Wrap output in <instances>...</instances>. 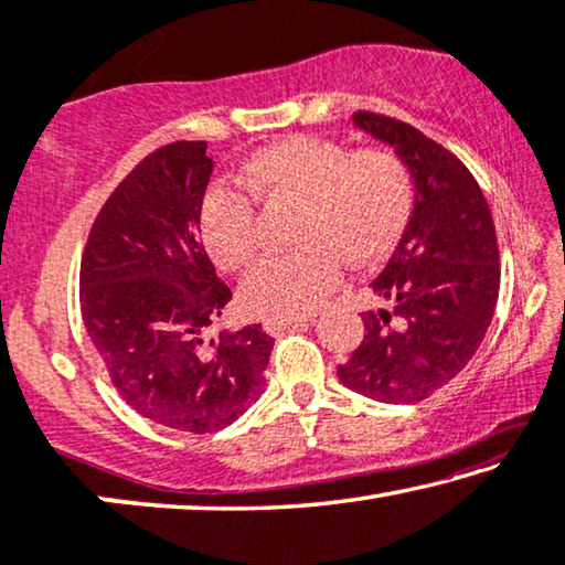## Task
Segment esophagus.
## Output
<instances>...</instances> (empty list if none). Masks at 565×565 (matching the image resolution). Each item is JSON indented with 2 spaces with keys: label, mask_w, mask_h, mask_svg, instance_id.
Wrapping results in <instances>:
<instances>
[{
  "label": "esophagus",
  "mask_w": 565,
  "mask_h": 565,
  "mask_svg": "<svg viewBox=\"0 0 565 565\" xmlns=\"http://www.w3.org/2000/svg\"><path fill=\"white\" fill-rule=\"evenodd\" d=\"M309 319H311V317H307V315H299V317H281V319H266L264 330H266L268 334H279V332L286 330V327L305 324V322H309Z\"/></svg>",
  "instance_id": "obj_1"
}]
</instances>
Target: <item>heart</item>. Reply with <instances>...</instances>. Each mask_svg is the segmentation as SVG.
<instances>
[{
  "label": "heart",
  "mask_w": 565,
  "mask_h": 565,
  "mask_svg": "<svg viewBox=\"0 0 565 565\" xmlns=\"http://www.w3.org/2000/svg\"><path fill=\"white\" fill-rule=\"evenodd\" d=\"M241 184L264 205L299 207L294 241L301 248L264 260L241 286L243 307L268 319L315 309L340 281L342 258L367 266L388 256L416 195L411 167L393 147L350 151L317 137L258 149L243 167ZM249 199L213 188L202 200V243L225 271H246L260 254V221Z\"/></svg>",
  "instance_id": "obj_1"
}]
</instances>
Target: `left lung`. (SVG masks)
<instances>
[{"instance_id": "1", "label": "left lung", "mask_w": 565, "mask_h": 565, "mask_svg": "<svg viewBox=\"0 0 565 565\" xmlns=\"http://www.w3.org/2000/svg\"><path fill=\"white\" fill-rule=\"evenodd\" d=\"M352 121L406 159L416 184L408 228L370 289L365 337L337 367L350 391L416 403L457 377L484 340L500 294V248L490 205L465 162L439 141L385 114Z\"/></svg>"}]
</instances>
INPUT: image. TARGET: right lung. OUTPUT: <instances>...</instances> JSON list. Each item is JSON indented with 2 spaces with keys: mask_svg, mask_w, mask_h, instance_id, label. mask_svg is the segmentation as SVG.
Returning a JSON list of instances; mask_svg holds the SVG:
<instances>
[{
  "mask_svg": "<svg viewBox=\"0 0 565 565\" xmlns=\"http://www.w3.org/2000/svg\"><path fill=\"white\" fill-rule=\"evenodd\" d=\"M205 141H172L124 177L90 225L81 311L108 381L154 424L221 431L264 391L274 337H207L233 299L200 241L213 172Z\"/></svg>",
  "mask_w": 565,
  "mask_h": 565,
  "instance_id": "add662e5",
  "label": "right lung"
}]
</instances>
